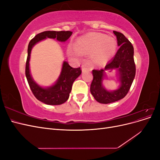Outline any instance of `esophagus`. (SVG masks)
I'll return each mask as SVG.
<instances>
[{
  "mask_svg": "<svg viewBox=\"0 0 160 160\" xmlns=\"http://www.w3.org/2000/svg\"><path fill=\"white\" fill-rule=\"evenodd\" d=\"M81 70H82V71L84 72V71H88L89 68L86 65H82Z\"/></svg>",
  "mask_w": 160,
  "mask_h": 160,
  "instance_id": "1",
  "label": "esophagus"
}]
</instances>
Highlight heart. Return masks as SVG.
Wrapping results in <instances>:
<instances>
[{
    "mask_svg": "<svg viewBox=\"0 0 160 160\" xmlns=\"http://www.w3.org/2000/svg\"><path fill=\"white\" fill-rule=\"evenodd\" d=\"M117 50V41L110 36L101 33H89L81 37L68 49V54L75 59L91 53L95 63L103 65L112 57Z\"/></svg>",
    "mask_w": 160,
    "mask_h": 160,
    "instance_id": "b5f03b06",
    "label": "heart"
}]
</instances>
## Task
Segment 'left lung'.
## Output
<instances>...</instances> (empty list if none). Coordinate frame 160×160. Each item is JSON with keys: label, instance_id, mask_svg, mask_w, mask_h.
Instances as JSON below:
<instances>
[{"label": "left lung", "instance_id": "obj_1", "mask_svg": "<svg viewBox=\"0 0 160 160\" xmlns=\"http://www.w3.org/2000/svg\"><path fill=\"white\" fill-rule=\"evenodd\" d=\"M119 47L115 57L108 62L104 69L93 70V79L90 87L91 93L100 103L108 104L125 98L132 86L135 75V65L133 59V47L122 33L113 31ZM116 69L120 85L113 91L106 90L102 85L106 77L105 71Z\"/></svg>", "mask_w": 160, "mask_h": 160}]
</instances>
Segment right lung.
Here are the masks:
<instances>
[{
    "label": "right lung",
    "mask_w": 160,
    "mask_h": 160,
    "mask_svg": "<svg viewBox=\"0 0 160 160\" xmlns=\"http://www.w3.org/2000/svg\"><path fill=\"white\" fill-rule=\"evenodd\" d=\"M71 31H44L38 33L29 42L28 46V56L26 62L25 75L28 83L35 98L41 102L47 105H57L64 103L69 98L72 85L75 80L81 73V70L79 68H72L67 61H63L61 74L55 84L47 88L38 85L34 81L31 75L29 61L31 52L32 47L37 42L47 38H57L58 41L65 42L72 35Z\"/></svg>",
    "instance_id": "obj_1"
}]
</instances>
